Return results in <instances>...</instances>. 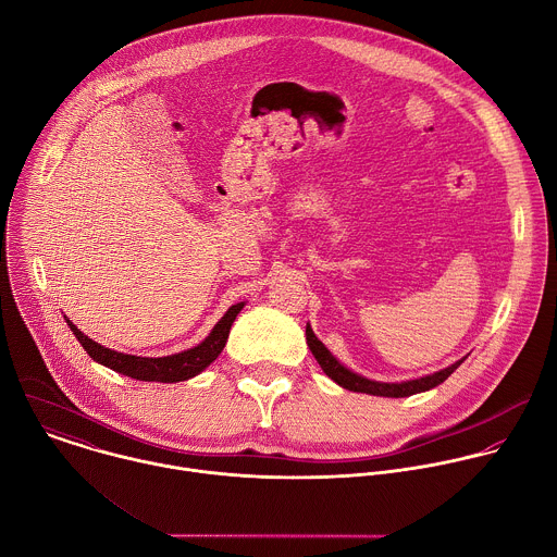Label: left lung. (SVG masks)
<instances>
[{
    "label": "left lung",
    "instance_id": "8db88e82",
    "mask_svg": "<svg viewBox=\"0 0 557 557\" xmlns=\"http://www.w3.org/2000/svg\"><path fill=\"white\" fill-rule=\"evenodd\" d=\"M306 341H308V347L312 351V356L317 358V362L321 364L323 373L327 377H332L338 386L347 388V391H354V393H367V395H375V397H410V395H417V393H425L430 388H436L438 384H443L465 360H458L454 362L451 367L447 369H441L432 375H423V377H417V380H406V382H375V380H369L351 369H347L336 356H332V351L314 336L310 323L306 325Z\"/></svg>",
    "mask_w": 557,
    "mask_h": 557
}]
</instances>
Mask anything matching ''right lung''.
I'll return each instance as SVG.
<instances>
[{"mask_svg":"<svg viewBox=\"0 0 557 557\" xmlns=\"http://www.w3.org/2000/svg\"><path fill=\"white\" fill-rule=\"evenodd\" d=\"M243 308H245V301L227 308V312L219 319V323L212 327V332L197 347L173 354V356H164V358H143V356H129V354L108 349V347L95 343L92 338H88L84 332H79L66 317H64V321L71 327V332L75 334V338L79 341V345L84 347V351L95 362H99L121 375L138 380V382L173 384V382H186V380L199 375L203 369H208L219 358V354L223 351V347L227 343L232 323Z\"/></svg>","mask_w":557,"mask_h":557,"instance_id":"1","label":"right lung"}]
</instances>
